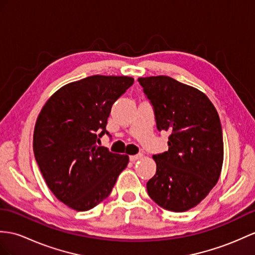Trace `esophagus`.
<instances>
[{"label": "esophagus", "instance_id": "esophagus-1", "mask_svg": "<svg viewBox=\"0 0 255 255\" xmlns=\"http://www.w3.org/2000/svg\"><path fill=\"white\" fill-rule=\"evenodd\" d=\"M141 157H142V154H141V153H138V154H134V156H129V160H131L132 162H135L136 160L140 159Z\"/></svg>", "mask_w": 255, "mask_h": 255}]
</instances>
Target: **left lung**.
I'll list each match as a JSON object with an SVG mask.
<instances>
[{"label":"left lung","instance_id":"1","mask_svg":"<svg viewBox=\"0 0 255 255\" xmlns=\"http://www.w3.org/2000/svg\"><path fill=\"white\" fill-rule=\"evenodd\" d=\"M154 110L157 128L167 131L169 150L153 154L156 174L149 197L173 212L199 204L219 181L224 144L220 117L208 96L166 76L138 78Z\"/></svg>","mask_w":255,"mask_h":255}]
</instances>
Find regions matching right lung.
Returning a JSON list of instances; mask_svg holds the SVG:
<instances>
[{
  "instance_id": "add662e5",
  "label": "right lung",
  "mask_w": 255,
  "mask_h": 255,
  "mask_svg": "<svg viewBox=\"0 0 255 255\" xmlns=\"http://www.w3.org/2000/svg\"><path fill=\"white\" fill-rule=\"evenodd\" d=\"M134 79L91 76L64 85L48 98L35 122L33 151L48 188L76 211L110 195L128 156L98 146L113 104Z\"/></svg>"
}]
</instances>
